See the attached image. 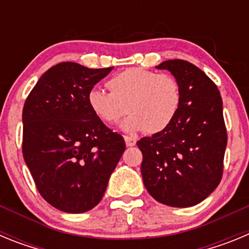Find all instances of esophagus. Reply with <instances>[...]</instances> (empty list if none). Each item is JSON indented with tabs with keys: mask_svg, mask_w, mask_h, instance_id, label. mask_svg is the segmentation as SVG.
I'll return each mask as SVG.
<instances>
[{
	"mask_svg": "<svg viewBox=\"0 0 249 249\" xmlns=\"http://www.w3.org/2000/svg\"><path fill=\"white\" fill-rule=\"evenodd\" d=\"M124 142H126V146L127 147H133L136 146V138L133 137H129V136H124Z\"/></svg>",
	"mask_w": 249,
	"mask_h": 249,
	"instance_id": "esophagus-1",
	"label": "esophagus"
}]
</instances>
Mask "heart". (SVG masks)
<instances>
[{
	"mask_svg": "<svg viewBox=\"0 0 249 249\" xmlns=\"http://www.w3.org/2000/svg\"><path fill=\"white\" fill-rule=\"evenodd\" d=\"M111 92L89 89V108L102 122L114 124L127 113L122 123L126 132L146 129L160 133L171 126L181 107V86L175 77L143 68H128L107 82Z\"/></svg>",
	"mask_w": 249,
	"mask_h": 249,
	"instance_id": "b5f03b06",
	"label": "heart"
}]
</instances>
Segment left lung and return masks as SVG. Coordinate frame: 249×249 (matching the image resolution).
<instances>
[{
	"instance_id": "left-lung-1",
	"label": "left lung",
	"mask_w": 249,
	"mask_h": 249,
	"mask_svg": "<svg viewBox=\"0 0 249 249\" xmlns=\"http://www.w3.org/2000/svg\"><path fill=\"white\" fill-rule=\"evenodd\" d=\"M181 86L182 101L171 126L137 142L141 172L149 195L166 206L186 208L206 199L221 182L227 132L217 86L183 59L156 66Z\"/></svg>"
}]
</instances>
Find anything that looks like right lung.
<instances>
[{"label":"right lung","mask_w":249,"mask_h":249,"mask_svg":"<svg viewBox=\"0 0 249 249\" xmlns=\"http://www.w3.org/2000/svg\"><path fill=\"white\" fill-rule=\"evenodd\" d=\"M112 68L58 63L41 76L23 106V158L41 196L62 212L97 206L126 148L87 102L89 89Z\"/></svg>","instance_id":"1"}]
</instances>
